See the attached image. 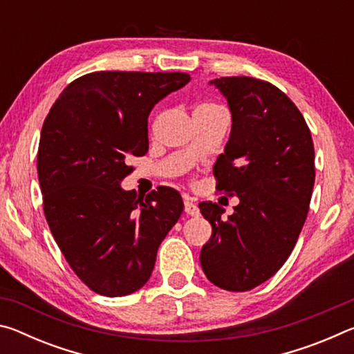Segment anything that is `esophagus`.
I'll list each match as a JSON object with an SVG mask.
<instances>
[{
  "instance_id": "34e87169",
  "label": "esophagus",
  "mask_w": 354,
  "mask_h": 354,
  "mask_svg": "<svg viewBox=\"0 0 354 354\" xmlns=\"http://www.w3.org/2000/svg\"><path fill=\"white\" fill-rule=\"evenodd\" d=\"M184 211H185V214H189V215H198L200 214L198 206L195 205L194 200H192V198H184Z\"/></svg>"
}]
</instances>
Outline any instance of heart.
I'll list each match as a JSON object with an SVG mask.
<instances>
[{"instance_id": "heart-1", "label": "heart", "mask_w": 354, "mask_h": 354, "mask_svg": "<svg viewBox=\"0 0 354 354\" xmlns=\"http://www.w3.org/2000/svg\"><path fill=\"white\" fill-rule=\"evenodd\" d=\"M212 104H203V106H200V107H211Z\"/></svg>"}]
</instances>
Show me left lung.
I'll use <instances>...</instances> for the list:
<instances>
[{"instance_id": "left-lung-1", "label": "left lung", "mask_w": 354, "mask_h": 354, "mask_svg": "<svg viewBox=\"0 0 354 354\" xmlns=\"http://www.w3.org/2000/svg\"><path fill=\"white\" fill-rule=\"evenodd\" d=\"M209 84L226 98L232 122L214 175L239 205L225 218L218 205L200 203L212 226L200 262L212 284L245 292L272 278L295 247L315 181L314 143L301 112L273 84L248 76Z\"/></svg>"}]
</instances>
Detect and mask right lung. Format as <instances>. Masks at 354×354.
I'll return each instance as SVG.
<instances>
[{"label":"right lung","instance_id":"add662e5","mask_svg":"<svg viewBox=\"0 0 354 354\" xmlns=\"http://www.w3.org/2000/svg\"><path fill=\"white\" fill-rule=\"evenodd\" d=\"M190 81L185 73L95 71L59 95L41 128L44 211L73 272L93 292L124 297L145 286L160 242L181 217L179 192L124 190L129 156L148 151V115Z\"/></svg>","mask_w":354,"mask_h":354}]
</instances>
